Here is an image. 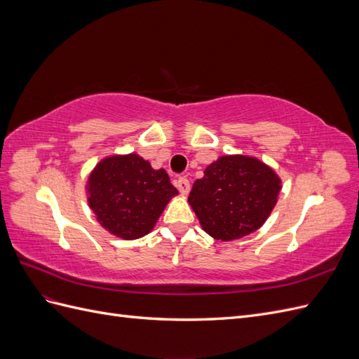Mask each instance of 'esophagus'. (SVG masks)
Masks as SVG:
<instances>
[{
  "label": "esophagus",
  "instance_id": "1",
  "mask_svg": "<svg viewBox=\"0 0 359 359\" xmlns=\"http://www.w3.org/2000/svg\"><path fill=\"white\" fill-rule=\"evenodd\" d=\"M177 189L182 193V194H187L190 191V181L186 177H180L177 180Z\"/></svg>",
  "mask_w": 359,
  "mask_h": 359
}]
</instances>
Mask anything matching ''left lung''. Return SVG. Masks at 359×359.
<instances>
[{"label": "left lung", "instance_id": "obj_1", "mask_svg": "<svg viewBox=\"0 0 359 359\" xmlns=\"http://www.w3.org/2000/svg\"><path fill=\"white\" fill-rule=\"evenodd\" d=\"M280 180L253 157L224 156L203 170L189 203L206 233L232 241L255 232L277 203Z\"/></svg>", "mask_w": 359, "mask_h": 359}]
</instances>
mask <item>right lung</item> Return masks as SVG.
Wrapping results in <instances>:
<instances>
[{"mask_svg": "<svg viewBox=\"0 0 359 359\" xmlns=\"http://www.w3.org/2000/svg\"><path fill=\"white\" fill-rule=\"evenodd\" d=\"M88 184V202L100 224L124 240L147 235L178 193L165 169L154 170L137 154L104 158Z\"/></svg>", "mask_w": 359, "mask_h": 359, "instance_id": "right-lung-1", "label": "right lung"}]
</instances>
